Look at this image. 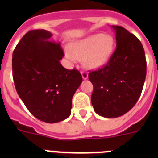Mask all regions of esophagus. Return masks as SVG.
<instances>
[{
	"instance_id": "obj_1",
	"label": "esophagus",
	"mask_w": 158,
	"mask_h": 158,
	"mask_svg": "<svg viewBox=\"0 0 158 158\" xmlns=\"http://www.w3.org/2000/svg\"><path fill=\"white\" fill-rule=\"evenodd\" d=\"M81 76L82 78H83L84 80H86L89 77V74H88V73L85 72V71H82L81 72Z\"/></svg>"
}]
</instances>
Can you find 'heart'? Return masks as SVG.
Wrapping results in <instances>:
<instances>
[{"mask_svg":"<svg viewBox=\"0 0 158 158\" xmlns=\"http://www.w3.org/2000/svg\"><path fill=\"white\" fill-rule=\"evenodd\" d=\"M114 43V39L110 35H92L71 43L65 57L71 63H74L77 59L81 60L88 69H98L109 60Z\"/></svg>","mask_w":158,"mask_h":158,"instance_id":"b5f03b06","label":"heart"}]
</instances>
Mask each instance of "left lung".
<instances>
[{
    "label": "left lung",
    "instance_id": "left-lung-1",
    "mask_svg": "<svg viewBox=\"0 0 158 158\" xmlns=\"http://www.w3.org/2000/svg\"><path fill=\"white\" fill-rule=\"evenodd\" d=\"M112 28L116 39L115 51L106 65L89 73L93 85L91 101L94 111L106 118L121 116L135 106L146 75L142 43L124 27Z\"/></svg>",
    "mask_w": 158,
    "mask_h": 158
}]
</instances>
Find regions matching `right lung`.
I'll return each mask as SVG.
<instances>
[{"label":"right lung","mask_w":158,"mask_h":158,"mask_svg":"<svg viewBox=\"0 0 158 158\" xmlns=\"http://www.w3.org/2000/svg\"><path fill=\"white\" fill-rule=\"evenodd\" d=\"M51 32L32 30L18 43L12 54V77L18 95L28 111L48 123L70 115L72 98L82 82L76 69L60 63L61 44L50 41Z\"/></svg>","instance_id":"1"}]
</instances>
